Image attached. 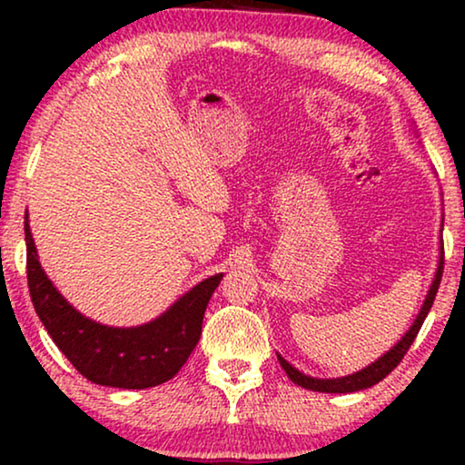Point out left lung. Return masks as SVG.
Segmentation results:
<instances>
[{
    "instance_id": "left-lung-1",
    "label": "left lung",
    "mask_w": 465,
    "mask_h": 465,
    "mask_svg": "<svg viewBox=\"0 0 465 465\" xmlns=\"http://www.w3.org/2000/svg\"><path fill=\"white\" fill-rule=\"evenodd\" d=\"M442 222H444V218H442ZM440 234H442V228H440ZM438 252H440V256H438V266H436L434 279H431V283H430L428 294H425V301L421 304V309H419V313L415 317V322L411 323V328L406 330V334L396 342V345L390 349V351H385L379 360H374L372 364L361 368V371L353 372V374H347V377H336V379L309 377V374L301 372L298 368L292 366L288 360H283L282 355L277 353L279 364H282V368L285 371V374L290 377L292 383L301 385V387H304V390L322 391V393H353V391L368 390V387L377 385L379 381H383L387 374H390L393 368H396L400 361H402L406 351H409V347L412 345V341H415V336L419 334V330H421L425 317H428L430 309H431V304H434L438 285H440V279H442V266H444L442 237H440V247H438Z\"/></svg>"
}]
</instances>
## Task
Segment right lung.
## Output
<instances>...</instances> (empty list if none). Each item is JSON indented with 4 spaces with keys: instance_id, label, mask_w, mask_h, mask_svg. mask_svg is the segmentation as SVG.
<instances>
[{
    "instance_id": "right-lung-1",
    "label": "right lung",
    "mask_w": 465,
    "mask_h": 465,
    "mask_svg": "<svg viewBox=\"0 0 465 465\" xmlns=\"http://www.w3.org/2000/svg\"><path fill=\"white\" fill-rule=\"evenodd\" d=\"M27 282L35 313L50 339L88 381L120 390H145L173 379L201 339L207 302L222 272L203 279L171 307L142 326L114 328L82 315L44 272L29 215H25Z\"/></svg>"
}]
</instances>
